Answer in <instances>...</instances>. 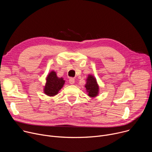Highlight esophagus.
<instances>
[{
    "label": "esophagus",
    "instance_id": "esophagus-1",
    "mask_svg": "<svg viewBox=\"0 0 152 152\" xmlns=\"http://www.w3.org/2000/svg\"><path fill=\"white\" fill-rule=\"evenodd\" d=\"M75 79L73 78V77H71L69 79V82L70 84H73L75 83Z\"/></svg>",
    "mask_w": 152,
    "mask_h": 152
}]
</instances>
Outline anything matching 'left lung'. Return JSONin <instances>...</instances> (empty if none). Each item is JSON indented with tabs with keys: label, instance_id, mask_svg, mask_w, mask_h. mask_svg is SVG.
I'll use <instances>...</instances> for the list:
<instances>
[{
	"label": "left lung",
	"instance_id": "left-lung-1",
	"mask_svg": "<svg viewBox=\"0 0 152 152\" xmlns=\"http://www.w3.org/2000/svg\"><path fill=\"white\" fill-rule=\"evenodd\" d=\"M86 91L88 93V96L94 97L97 96L99 92V86L97 83L96 79L94 76L89 75L86 79V83L85 85Z\"/></svg>",
	"mask_w": 152,
	"mask_h": 152
}]
</instances>
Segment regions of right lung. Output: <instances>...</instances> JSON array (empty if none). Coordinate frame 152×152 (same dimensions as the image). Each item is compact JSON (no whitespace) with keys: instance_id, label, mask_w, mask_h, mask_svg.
Here are the masks:
<instances>
[{"instance_id":"right-lung-1","label":"right lung","mask_w":152,"mask_h":152,"mask_svg":"<svg viewBox=\"0 0 152 152\" xmlns=\"http://www.w3.org/2000/svg\"><path fill=\"white\" fill-rule=\"evenodd\" d=\"M46 83L45 86L44 92L49 96H54L58 94L62 88L65 80L62 77H57L55 72H51L46 78Z\"/></svg>"}]
</instances>
